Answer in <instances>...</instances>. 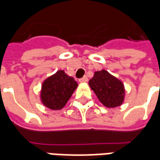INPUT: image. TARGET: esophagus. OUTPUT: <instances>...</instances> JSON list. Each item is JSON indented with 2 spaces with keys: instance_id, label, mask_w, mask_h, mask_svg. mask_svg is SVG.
I'll return each instance as SVG.
<instances>
[{
  "instance_id": "34e87169",
  "label": "esophagus",
  "mask_w": 160,
  "mask_h": 160,
  "mask_svg": "<svg viewBox=\"0 0 160 160\" xmlns=\"http://www.w3.org/2000/svg\"><path fill=\"white\" fill-rule=\"evenodd\" d=\"M87 80H88V79H87V76H84V77H82V78H80V80H79V81L82 83V82H87Z\"/></svg>"
}]
</instances>
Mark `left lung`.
Wrapping results in <instances>:
<instances>
[{
  "label": "left lung",
  "instance_id": "obj_1",
  "mask_svg": "<svg viewBox=\"0 0 160 160\" xmlns=\"http://www.w3.org/2000/svg\"><path fill=\"white\" fill-rule=\"evenodd\" d=\"M89 86L98 100L106 107H117L123 102V85L105 70L95 72L94 76L89 80Z\"/></svg>",
  "mask_w": 160,
  "mask_h": 160
}]
</instances>
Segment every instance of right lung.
I'll list each match as a JSON object with an SVG mask.
<instances>
[{
  "label": "right lung",
  "mask_w": 160,
  "mask_h": 160,
  "mask_svg": "<svg viewBox=\"0 0 160 160\" xmlns=\"http://www.w3.org/2000/svg\"><path fill=\"white\" fill-rule=\"evenodd\" d=\"M77 86L78 84L73 78L68 76L62 70L57 71L42 83L41 91L42 104L51 110L62 109Z\"/></svg>",
  "instance_id": "add662e5"
}]
</instances>
